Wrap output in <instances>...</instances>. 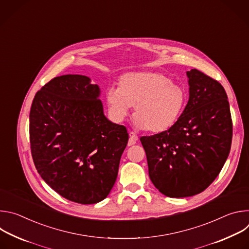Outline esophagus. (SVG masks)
Wrapping results in <instances>:
<instances>
[{"label": "esophagus", "instance_id": "34e87169", "mask_svg": "<svg viewBox=\"0 0 249 249\" xmlns=\"http://www.w3.org/2000/svg\"><path fill=\"white\" fill-rule=\"evenodd\" d=\"M129 136H130V138H129V142H128V146L130 147V146H133L136 144V142L138 141V136L134 132H130Z\"/></svg>", "mask_w": 249, "mask_h": 249}]
</instances>
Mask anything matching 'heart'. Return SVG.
Instances as JSON below:
<instances>
[{"instance_id":"obj_1","label":"heart","mask_w":249,"mask_h":249,"mask_svg":"<svg viewBox=\"0 0 249 249\" xmlns=\"http://www.w3.org/2000/svg\"><path fill=\"white\" fill-rule=\"evenodd\" d=\"M105 100L111 117L123 121L134 107L135 124L149 132H162L178 119L185 102L181 87L158 72L124 75L118 88L106 90Z\"/></svg>"}]
</instances>
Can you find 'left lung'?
<instances>
[{"mask_svg":"<svg viewBox=\"0 0 249 249\" xmlns=\"http://www.w3.org/2000/svg\"><path fill=\"white\" fill-rule=\"evenodd\" d=\"M189 100L166 131L141 137L154 185L167 197L203 192L231 151L232 121L223 86L197 69L187 72Z\"/></svg>","mask_w":249,"mask_h":249,"instance_id":"obj_1","label":"left lung"}]
</instances>
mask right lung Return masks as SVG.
<instances>
[{
  "label": "right lung",
  "instance_id": "obj_1",
  "mask_svg": "<svg viewBox=\"0 0 249 249\" xmlns=\"http://www.w3.org/2000/svg\"><path fill=\"white\" fill-rule=\"evenodd\" d=\"M97 85L82 75L56 77L34 96L29 114L33 162L62 197L95 204L117 178L129 134L103 114Z\"/></svg>",
  "mask_w": 249,
  "mask_h": 249
}]
</instances>
